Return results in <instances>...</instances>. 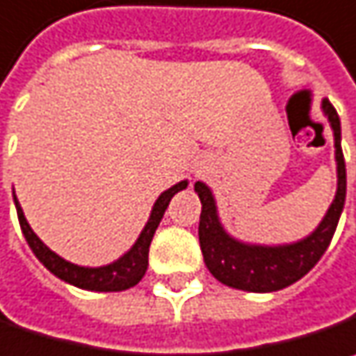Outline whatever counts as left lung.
<instances>
[{
	"mask_svg": "<svg viewBox=\"0 0 356 356\" xmlns=\"http://www.w3.org/2000/svg\"><path fill=\"white\" fill-rule=\"evenodd\" d=\"M323 110L329 116L332 132H334V156H337V172H339V188L337 196L330 204L327 216L318 228L300 242L286 246H250L238 240L230 238L218 222L216 204L210 188L196 182L194 190L200 196L202 212H200V248L204 254L208 270L216 276L222 284L248 291V293H273L293 282L300 280L321 260L329 248L332 234L341 218L345 196H347V168L345 156L341 148V120L329 99H323Z\"/></svg>",
	"mask_w": 356,
	"mask_h": 356,
	"instance_id": "1",
	"label": "left lung"
}]
</instances>
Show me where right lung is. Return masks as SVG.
I'll use <instances>...</instances> for the list:
<instances>
[{
  "label": "right lung",
  "instance_id": "add662e5",
  "mask_svg": "<svg viewBox=\"0 0 356 356\" xmlns=\"http://www.w3.org/2000/svg\"><path fill=\"white\" fill-rule=\"evenodd\" d=\"M186 186L188 182L184 180V182H178L176 186L168 188L166 192H162L154 208H152L150 220L144 226V230H142L140 238L136 240V244L120 260L108 264V266H99V268H83V266L72 264V262L63 260L62 257H58L56 252H51L44 242L35 236V232L29 228L17 198H15V208H17V218H19L22 232L26 236L29 248L33 250V254L40 258V262L49 273H54L58 278H62V280L78 286V289L98 291V293H116V291H126L134 284H138L142 280V276L146 275L148 252H150V242L154 238V232L162 220L172 196Z\"/></svg>",
  "mask_w": 356,
  "mask_h": 356
}]
</instances>
